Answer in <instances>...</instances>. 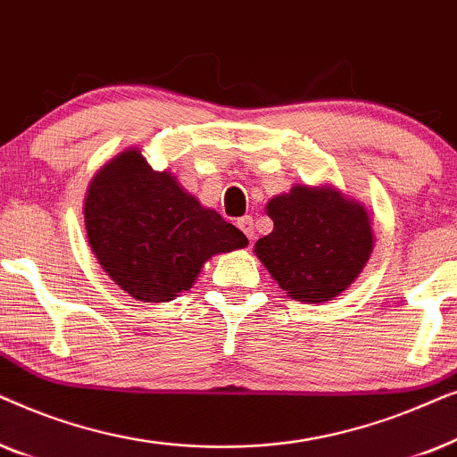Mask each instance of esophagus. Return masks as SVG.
Returning <instances> with one entry per match:
<instances>
[{
    "mask_svg": "<svg viewBox=\"0 0 457 457\" xmlns=\"http://www.w3.org/2000/svg\"><path fill=\"white\" fill-rule=\"evenodd\" d=\"M237 227H239L243 233H245V237L249 241L255 239V224H253V218L252 216H243L237 220Z\"/></svg>",
    "mask_w": 457,
    "mask_h": 457,
    "instance_id": "esophagus-1",
    "label": "esophagus"
}]
</instances>
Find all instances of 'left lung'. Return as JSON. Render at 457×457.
<instances>
[{
    "mask_svg": "<svg viewBox=\"0 0 457 457\" xmlns=\"http://www.w3.org/2000/svg\"><path fill=\"white\" fill-rule=\"evenodd\" d=\"M270 235L255 243V255L289 297L328 302L358 278L372 253L368 212L330 187L295 185L268 202Z\"/></svg>",
    "mask_w": 457,
    "mask_h": 457,
    "instance_id": "1",
    "label": "left lung"
}]
</instances>
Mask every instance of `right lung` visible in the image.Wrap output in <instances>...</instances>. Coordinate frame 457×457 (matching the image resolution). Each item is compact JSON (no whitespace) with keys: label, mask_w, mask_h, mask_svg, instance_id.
<instances>
[{"label":"right lung","mask_w":457,"mask_h":457,"mask_svg":"<svg viewBox=\"0 0 457 457\" xmlns=\"http://www.w3.org/2000/svg\"><path fill=\"white\" fill-rule=\"evenodd\" d=\"M89 245L108 277L139 302H170L214 253L247 245V237L202 208L177 179L155 172L129 149L93 179L85 199Z\"/></svg>","instance_id":"add662e5"}]
</instances>
